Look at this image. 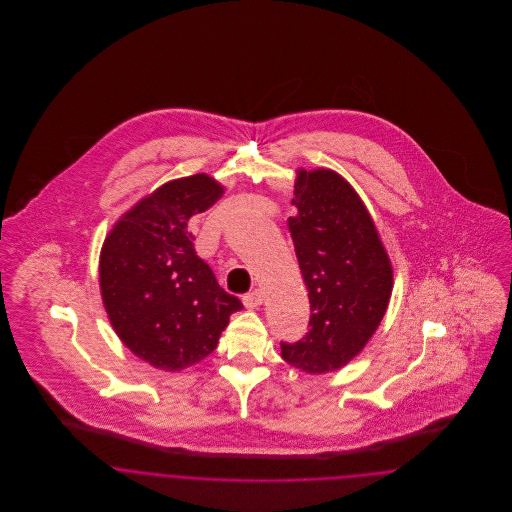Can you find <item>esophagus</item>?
Returning a JSON list of instances; mask_svg holds the SVG:
<instances>
[{"mask_svg":"<svg viewBox=\"0 0 512 512\" xmlns=\"http://www.w3.org/2000/svg\"><path fill=\"white\" fill-rule=\"evenodd\" d=\"M263 299H265V295L261 290H253V292L245 293L244 305L247 309H257L263 305Z\"/></svg>","mask_w":512,"mask_h":512,"instance_id":"34e87169","label":"esophagus"}]
</instances>
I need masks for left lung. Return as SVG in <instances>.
<instances>
[{"label":"left lung","mask_w":512,"mask_h":512,"mask_svg":"<svg viewBox=\"0 0 512 512\" xmlns=\"http://www.w3.org/2000/svg\"><path fill=\"white\" fill-rule=\"evenodd\" d=\"M295 257L311 303V330L282 341L286 363L324 374L347 365L378 328L390 301L391 265L355 190L332 171H299Z\"/></svg>","instance_id":"left-lung-1"}]
</instances>
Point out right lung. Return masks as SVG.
<instances>
[{
    "mask_svg": "<svg viewBox=\"0 0 512 512\" xmlns=\"http://www.w3.org/2000/svg\"><path fill=\"white\" fill-rule=\"evenodd\" d=\"M222 188L195 174L142 199L107 236L99 286L122 343L149 365L180 370L215 351L242 301L224 292L197 257L188 220L217 203Z\"/></svg>",
    "mask_w": 512,
    "mask_h": 512,
    "instance_id": "add662e5",
    "label": "right lung"
}]
</instances>
